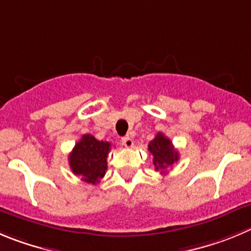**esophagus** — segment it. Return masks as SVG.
I'll use <instances>...</instances> for the list:
<instances>
[{
  "label": "esophagus",
  "mask_w": 251,
  "mask_h": 251,
  "mask_svg": "<svg viewBox=\"0 0 251 251\" xmlns=\"http://www.w3.org/2000/svg\"><path fill=\"white\" fill-rule=\"evenodd\" d=\"M121 144H123V146L127 147V149H130V147L133 146L132 139H131V137H128V136L123 137V139H121Z\"/></svg>",
  "instance_id": "34e87169"
}]
</instances>
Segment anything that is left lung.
<instances>
[{
	"label": "left lung",
	"instance_id": "8db88e82",
	"mask_svg": "<svg viewBox=\"0 0 251 251\" xmlns=\"http://www.w3.org/2000/svg\"><path fill=\"white\" fill-rule=\"evenodd\" d=\"M149 151L153 156L154 170L166 173V170L172 167L179 160L178 152L176 151L172 142L162 132H158L149 144Z\"/></svg>",
	"mask_w": 251,
	"mask_h": 251
}]
</instances>
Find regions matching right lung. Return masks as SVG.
I'll list each match as a JSON object with an SVG mask.
<instances>
[{
    "label": "right lung",
    "instance_id": "obj_1",
    "mask_svg": "<svg viewBox=\"0 0 251 251\" xmlns=\"http://www.w3.org/2000/svg\"><path fill=\"white\" fill-rule=\"evenodd\" d=\"M111 144L99 141L91 135H83L69 153V165L73 173L86 183H99L107 170V154Z\"/></svg>",
    "mask_w": 251,
    "mask_h": 251
}]
</instances>
